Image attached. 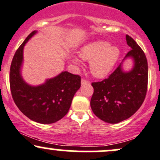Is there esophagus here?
Instances as JSON below:
<instances>
[{"instance_id":"obj_1","label":"esophagus","mask_w":160,"mask_h":160,"mask_svg":"<svg viewBox=\"0 0 160 160\" xmlns=\"http://www.w3.org/2000/svg\"><path fill=\"white\" fill-rule=\"evenodd\" d=\"M87 83H89V81H87V80H84V79H82L81 80V85L82 86L87 85Z\"/></svg>"}]
</instances>
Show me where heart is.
I'll use <instances>...</instances> for the list:
<instances>
[{"label": "heart", "mask_w": 160, "mask_h": 160, "mask_svg": "<svg viewBox=\"0 0 160 160\" xmlns=\"http://www.w3.org/2000/svg\"><path fill=\"white\" fill-rule=\"evenodd\" d=\"M79 55L85 61H90L89 68L92 74L98 78L105 77L111 72L120 54L116 46L106 41H96L84 45L80 49ZM73 61L78 64L77 58Z\"/></svg>", "instance_id": "b5f03b06"}]
</instances>
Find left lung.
Listing matches in <instances>:
<instances>
[{"label":"left lung","mask_w":160,"mask_h":160,"mask_svg":"<svg viewBox=\"0 0 160 160\" xmlns=\"http://www.w3.org/2000/svg\"><path fill=\"white\" fill-rule=\"evenodd\" d=\"M126 41L131 50L124 57L134 61L133 68L124 72L122 63L101 82L92 83L94 89L90 101L92 112L99 118L110 124L132 116L143 104L148 83V64L144 52L128 35Z\"/></svg>","instance_id":"8db88e82"}]
</instances>
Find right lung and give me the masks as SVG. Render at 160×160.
Wrapping results in <instances>:
<instances>
[{
  "label": "right lung",
  "instance_id": "1",
  "mask_svg": "<svg viewBox=\"0 0 160 160\" xmlns=\"http://www.w3.org/2000/svg\"><path fill=\"white\" fill-rule=\"evenodd\" d=\"M36 33L37 31L32 32L13 56L10 70V91L15 104L26 117L40 124H52L69 111L81 80L79 75L63 71L41 85L26 83L21 74L23 48Z\"/></svg>",
  "mask_w": 160,
  "mask_h": 160
}]
</instances>
